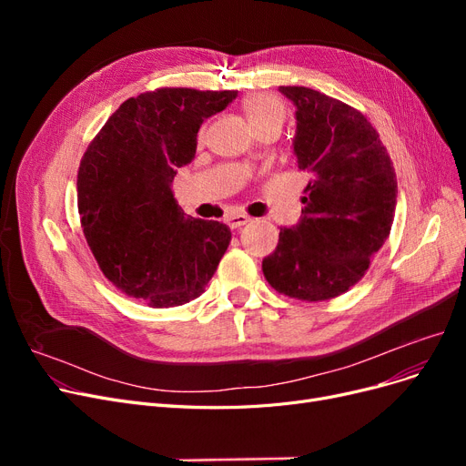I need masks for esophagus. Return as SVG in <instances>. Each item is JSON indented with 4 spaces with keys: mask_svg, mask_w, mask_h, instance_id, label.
Listing matches in <instances>:
<instances>
[{
    "mask_svg": "<svg viewBox=\"0 0 466 466\" xmlns=\"http://www.w3.org/2000/svg\"><path fill=\"white\" fill-rule=\"evenodd\" d=\"M225 220H227V225H228L230 228H239V227L249 223V217H248L246 213H228V215L225 217Z\"/></svg>",
    "mask_w": 466,
    "mask_h": 466,
    "instance_id": "esophagus-1",
    "label": "esophagus"
}]
</instances>
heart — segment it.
Masks as SVG:
<instances>
[{"label": "heart", "mask_w": 466, "mask_h": 466, "mask_svg": "<svg viewBox=\"0 0 466 466\" xmlns=\"http://www.w3.org/2000/svg\"><path fill=\"white\" fill-rule=\"evenodd\" d=\"M243 109H246L253 130L266 125L281 127L285 116V107L281 100L272 94H253L251 97H248L246 104H243Z\"/></svg>", "instance_id": "b5f03b06"}]
</instances>
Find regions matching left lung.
<instances>
[{"label":"left lung","instance_id":"obj_1","mask_svg":"<svg viewBox=\"0 0 466 466\" xmlns=\"http://www.w3.org/2000/svg\"><path fill=\"white\" fill-rule=\"evenodd\" d=\"M279 92L297 107L292 151L311 179L300 220L279 230L262 272L285 297L330 300L366 274L389 238L399 194L395 167L360 111L306 86Z\"/></svg>","mask_w":466,"mask_h":466}]
</instances>
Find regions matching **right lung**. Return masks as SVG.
Returning a JSON list of instances; mask_svg holds the SVG:
<instances>
[{"instance_id":"obj_1","label":"right lung","mask_w":466,"mask_h":466,"mask_svg":"<svg viewBox=\"0 0 466 466\" xmlns=\"http://www.w3.org/2000/svg\"><path fill=\"white\" fill-rule=\"evenodd\" d=\"M236 90L158 88L122 104L88 145L77 192L81 225L104 276L153 308L198 299L232 239L218 220L187 217L171 192L192 162L202 122Z\"/></svg>"}]
</instances>
